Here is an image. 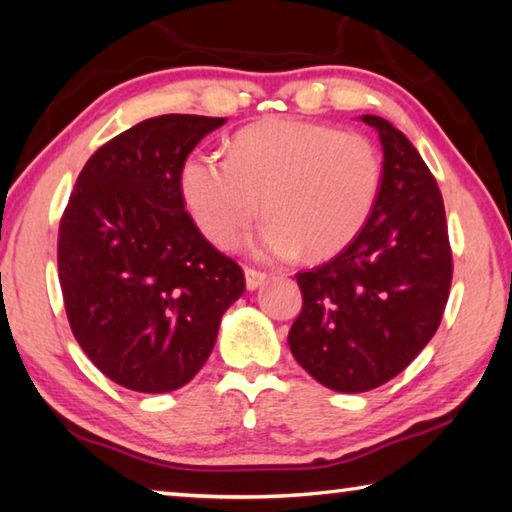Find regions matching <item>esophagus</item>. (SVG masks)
<instances>
[{
    "mask_svg": "<svg viewBox=\"0 0 512 512\" xmlns=\"http://www.w3.org/2000/svg\"><path fill=\"white\" fill-rule=\"evenodd\" d=\"M244 275H246V287L250 291H255L257 287H262V284L266 282V273L257 271V268H246Z\"/></svg>",
    "mask_w": 512,
    "mask_h": 512,
    "instance_id": "esophagus-1",
    "label": "esophagus"
}]
</instances>
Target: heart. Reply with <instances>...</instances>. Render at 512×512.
Masks as SVG:
<instances>
[{
	"label": "heart",
	"instance_id": "heart-1",
	"mask_svg": "<svg viewBox=\"0 0 512 512\" xmlns=\"http://www.w3.org/2000/svg\"><path fill=\"white\" fill-rule=\"evenodd\" d=\"M180 189L214 246H239L264 207V255L284 259L305 250L329 257L359 235L375 210L381 158L363 133L275 117L241 128L228 142V160L192 155Z\"/></svg>",
	"mask_w": 512,
	"mask_h": 512
}]
</instances>
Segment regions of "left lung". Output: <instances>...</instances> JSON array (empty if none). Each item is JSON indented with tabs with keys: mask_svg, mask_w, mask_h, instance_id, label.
Masks as SVG:
<instances>
[{
	"mask_svg": "<svg viewBox=\"0 0 512 512\" xmlns=\"http://www.w3.org/2000/svg\"><path fill=\"white\" fill-rule=\"evenodd\" d=\"M384 173L377 205L339 255L298 273L302 309L289 332L296 361L339 393L372 391L436 334L452 287L443 194L406 135L377 115Z\"/></svg>",
	"mask_w": 512,
	"mask_h": 512,
	"instance_id": "obj_1",
	"label": "left lung"
}]
</instances>
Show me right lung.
<instances>
[{
  "label": "right lung",
  "mask_w": 512,
  "mask_h": 512,
  "mask_svg": "<svg viewBox=\"0 0 512 512\" xmlns=\"http://www.w3.org/2000/svg\"><path fill=\"white\" fill-rule=\"evenodd\" d=\"M223 117L160 115L94 151L58 228L69 327L90 361L137 393H169L210 357L246 289L185 210L180 171Z\"/></svg>",
  "instance_id": "obj_1"
}]
</instances>
